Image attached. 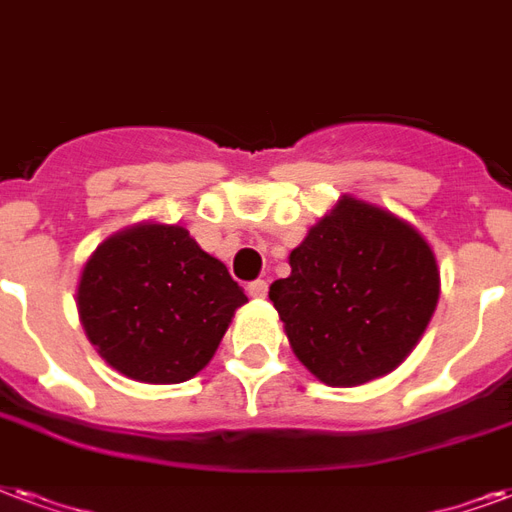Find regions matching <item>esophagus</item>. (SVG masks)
<instances>
[{
    "instance_id": "obj_1",
    "label": "esophagus",
    "mask_w": 512,
    "mask_h": 512,
    "mask_svg": "<svg viewBox=\"0 0 512 512\" xmlns=\"http://www.w3.org/2000/svg\"><path fill=\"white\" fill-rule=\"evenodd\" d=\"M247 292L249 298H265V295H268V282H265V279H257V282L249 284Z\"/></svg>"
}]
</instances>
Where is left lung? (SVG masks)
Listing matches in <instances>:
<instances>
[{
    "label": "left lung",
    "instance_id": "1",
    "mask_svg": "<svg viewBox=\"0 0 512 512\" xmlns=\"http://www.w3.org/2000/svg\"><path fill=\"white\" fill-rule=\"evenodd\" d=\"M290 268L268 298L295 357L327 386H360L392 373L438 306V260L424 236L351 195L292 249Z\"/></svg>",
    "mask_w": 512,
    "mask_h": 512
}]
</instances>
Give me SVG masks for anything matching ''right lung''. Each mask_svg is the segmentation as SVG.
I'll return each mask as SVG.
<instances>
[{"mask_svg": "<svg viewBox=\"0 0 512 512\" xmlns=\"http://www.w3.org/2000/svg\"><path fill=\"white\" fill-rule=\"evenodd\" d=\"M247 295L182 225L139 222L96 247L77 284L88 341L142 384L204 370Z\"/></svg>", "mask_w": 512, "mask_h": 512, "instance_id": "1", "label": "right lung"}]
</instances>
